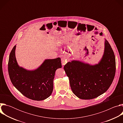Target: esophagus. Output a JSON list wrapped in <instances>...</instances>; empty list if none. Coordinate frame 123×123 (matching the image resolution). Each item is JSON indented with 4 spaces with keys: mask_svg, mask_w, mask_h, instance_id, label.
Returning <instances> with one entry per match:
<instances>
[{
    "mask_svg": "<svg viewBox=\"0 0 123 123\" xmlns=\"http://www.w3.org/2000/svg\"><path fill=\"white\" fill-rule=\"evenodd\" d=\"M61 61H62V63L63 64V65H64L66 63H67L68 62V58L65 56H63L62 58H61Z\"/></svg>",
    "mask_w": 123,
    "mask_h": 123,
    "instance_id": "obj_1",
    "label": "esophagus"
}]
</instances>
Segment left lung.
<instances>
[{"label":"left lung","instance_id":"obj_1","mask_svg":"<svg viewBox=\"0 0 123 123\" xmlns=\"http://www.w3.org/2000/svg\"><path fill=\"white\" fill-rule=\"evenodd\" d=\"M64 69L73 93L82 99H92L106 92L112 84L116 71L115 55L106 40L104 54L98 64L74 60L68 62Z\"/></svg>","mask_w":123,"mask_h":123}]
</instances>
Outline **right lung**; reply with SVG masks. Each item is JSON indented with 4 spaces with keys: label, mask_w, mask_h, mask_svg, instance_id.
<instances>
[{
    "label": "right lung",
    "mask_w": 123,
    "mask_h": 123,
    "mask_svg": "<svg viewBox=\"0 0 123 123\" xmlns=\"http://www.w3.org/2000/svg\"><path fill=\"white\" fill-rule=\"evenodd\" d=\"M14 46L8 61V72L15 88L26 97L37 101L48 98L52 93L56 70L62 67L61 59L46 60L34 71H29L19 67L15 56Z\"/></svg>",
    "instance_id": "1"
}]
</instances>
